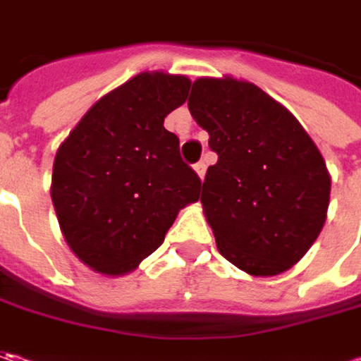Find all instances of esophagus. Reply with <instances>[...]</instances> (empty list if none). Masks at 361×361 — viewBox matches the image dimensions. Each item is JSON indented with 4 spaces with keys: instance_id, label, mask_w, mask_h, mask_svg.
<instances>
[{
    "instance_id": "obj_1",
    "label": "esophagus",
    "mask_w": 361,
    "mask_h": 361,
    "mask_svg": "<svg viewBox=\"0 0 361 361\" xmlns=\"http://www.w3.org/2000/svg\"><path fill=\"white\" fill-rule=\"evenodd\" d=\"M195 171H197V174H199V178H204V174H207V164H204V162H197V164H195Z\"/></svg>"
}]
</instances>
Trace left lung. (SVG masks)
<instances>
[{
    "label": "left lung",
    "instance_id": "obj_1",
    "mask_svg": "<svg viewBox=\"0 0 361 361\" xmlns=\"http://www.w3.org/2000/svg\"><path fill=\"white\" fill-rule=\"evenodd\" d=\"M188 110L219 157L201 195L219 253L255 277L283 273L326 223L322 152L285 106L245 80H195Z\"/></svg>",
    "mask_w": 361,
    "mask_h": 361
}]
</instances>
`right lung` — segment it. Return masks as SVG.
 <instances>
[{
	"instance_id": "add662e5",
	"label": "right lung",
	"mask_w": 361,
	"mask_h": 361,
	"mask_svg": "<svg viewBox=\"0 0 361 361\" xmlns=\"http://www.w3.org/2000/svg\"><path fill=\"white\" fill-rule=\"evenodd\" d=\"M187 76L142 72L102 96L56 152L51 202L74 255L124 275L157 251L201 178L164 118L185 104Z\"/></svg>"
}]
</instances>
